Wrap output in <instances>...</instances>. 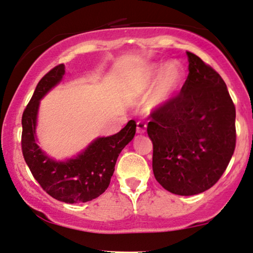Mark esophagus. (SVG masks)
I'll return each mask as SVG.
<instances>
[{
	"mask_svg": "<svg viewBox=\"0 0 253 253\" xmlns=\"http://www.w3.org/2000/svg\"><path fill=\"white\" fill-rule=\"evenodd\" d=\"M146 128H147V125L145 123H142V121H139V123L136 124V133L143 134L146 132Z\"/></svg>",
	"mask_w": 253,
	"mask_h": 253,
	"instance_id": "esophagus-1",
	"label": "esophagus"
}]
</instances>
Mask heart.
I'll return each mask as SVG.
<instances>
[{
  "label": "heart",
  "instance_id": "1",
  "mask_svg": "<svg viewBox=\"0 0 253 253\" xmlns=\"http://www.w3.org/2000/svg\"><path fill=\"white\" fill-rule=\"evenodd\" d=\"M184 82V70L177 62L152 63L139 70L128 82L129 92L135 97L149 98V108L165 106L180 91Z\"/></svg>",
  "mask_w": 253,
  "mask_h": 253
}]
</instances>
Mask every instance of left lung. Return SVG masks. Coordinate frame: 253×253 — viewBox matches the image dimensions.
Returning <instances> with one entry per match:
<instances>
[{"mask_svg":"<svg viewBox=\"0 0 253 253\" xmlns=\"http://www.w3.org/2000/svg\"><path fill=\"white\" fill-rule=\"evenodd\" d=\"M189 75L180 94L150 114L153 172L166 190L203 193L219 180L236 147V108L224 81L187 52Z\"/></svg>","mask_w":253,"mask_h":253,"instance_id":"obj_1","label":"left lung"}]
</instances>
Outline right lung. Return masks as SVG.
<instances>
[{
  "label": "right lung",
  "mask_w": 253,
  "mask_h": 253,
  "mask_svg": "<svg viewBox=\"0 0 253 253\" xmlns=\"http://www.w3.org/2000/svg\"><path fill=\"white\" fill-rule=\"evenodd\" d=\"M65 75L59 64L41 79L22 117V152L29 169L41 187L60 202L84 203L100 196L108 188L118 156L135 135L136 124L129 120L119 133L97 137L72 159H52L40 148L36 127L41 100Z\"/></svg>",
  "instance_id": "add662e5"
}]
</instances>
